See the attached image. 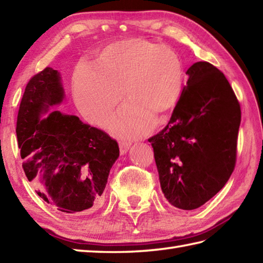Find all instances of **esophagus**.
Listing matches in <instances>:
<instances>
[{
  "mask_svg": "<svg viewBox=\"0 0 263 263\" xmlns=\"http://www.w3.org/2000/svg\"><path fill=\"white\" fill-rule=\"evenodd\" d=\"M131 147V142L130 141H120V152L123 155V154H125L128 149Z\"/></svg>",
  "mask_w": 263,
  "mask_h": 263,
  "instance_id": "esophagus-1",
  "label": "esophagus"
}]
</instances>
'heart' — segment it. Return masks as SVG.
I'll use <instances>...</instances> for the list:
<instances>
[{
  "label": "heart",
  "mask_w": 263,
  "mask_h": 263,
  "mask_svg": "<svg viewBox=\"0 0 263 263\" xmlns=\"http://www.w3.org/2000/svg\"><path fill=\"white\" fill-rule=\"evenodd\" d=\"M186 73L172 48L143 39L112 43L95 68L80 66L73 76L75 102L87 121L104 126L123 92L127 101L111 121L117 135L139 137L163 121L181 99Z\"/></svg>",
  "instance_id": "1"
}]
</instances>
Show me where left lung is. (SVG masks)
Wrapping results in <instances>:
<instances>
[{
	"label": "left lung",
	"instance_id": "1",
	"mask_svg": "<svg viewBox=\"0 0 263 263\" xmlns=\"http://www.w3.org/2000/svg\"><path fill=\"white\" fill-rule=\"evenodd\" d=\"M186 74L187 85L167 125L148 141L167 202L195 210L218 194L234 171L240 105L212 64L198 61Z\"/></svg>",
	"mask_w": 263,
	"mask_h": 263
}]
</instances>
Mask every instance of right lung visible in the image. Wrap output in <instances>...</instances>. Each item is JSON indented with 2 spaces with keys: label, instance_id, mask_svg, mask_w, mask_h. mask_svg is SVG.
<instances>
[{
  "label": "right lung",
  "instance_id": "obj_1",
  "mask_svg": "<svg viewBox=\"0 0 263 263\" xmlns=\"http://www.w3.org/2000/svg\"><path fill=\"white\" fill-rule=\"evenodd\" d=\"M63 99L57 70L46 67L29 80L17 117L18 147L24 172L41 198L61 212H85L101 202L120 148L100 128L49 109Z\"/></svg>",
  "mask_w": 263,
  "mask_h": 263
}]
</instances>
